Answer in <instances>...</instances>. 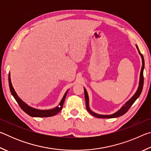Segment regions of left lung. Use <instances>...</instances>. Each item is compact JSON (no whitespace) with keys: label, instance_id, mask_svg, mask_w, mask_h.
Here are the masks:
<instances>
[{"label":"left lung","instance_id":"8db88e82","mask_svg":"<svg viewBox=\"0 0 151 151\" xmlns=\"http://www.w3.org/2000/svg\"><path fill=\"white\" fill-rule=\"evenodd\" d=\"M137 48L138 50H139V52L140 55V57L142 58V68H141V70H140V81H139V88H138L137 91L135 94L133 95V96L130 99V100L127 102L125 103L124 105L122 107V108L119 110V111H117L115 113L111 114V115H103V114H96L95 112H94L91 111L89 108V104H88V93L86 92V89L84 88V90H85V101H86V110L87 111L90 113L92 115L97 117V118H100V119H110V118H116V117H119L121 116L122 115H123L126 112L129 111V109L131 108V106L132 105L135 101L139 98L140 93L142 91V88H143V84H144V76H143V70H144L145 68V60H144V57H143L142 55L140 52V51L139 50V48L137 46Z\"/></svg>","mask_w":151,"mask_h":151}]
</instances>
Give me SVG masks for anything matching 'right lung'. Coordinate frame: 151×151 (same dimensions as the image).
<instances>
[{"mask_svg": "<svg viewBox=\"0 0 151 151\" xmlns=\"http://www.w3.org/2000/svg\"><path fill=\"white\" fill-rule=\"evenodd\" d=\"M9 83L10 91H11L12 95L14 96V98L15 99V100L17 101V103L19 104V105L20 106V108H21V109L24 112H26L27 114H29V116H33V117H48V116H54L55 114L58 113V112H59L63 109L64 102H65L66 96V94H67V93L68 91H67L66 92V93L65 94V95H64L62 100H61L60 103L59 104V106H58L56 107L55 109H49V110H39V109H36L32 108V107L28 106L26 103H24V102L22 101L19 96H18L16 92L14 91L13 87H12V85L11 81V77H10V73L9 75Z\"/></svg>", "mask_w": 151, "mask_h": 151, "instance_id": "1", "label": "right lung"}]
</instances>
